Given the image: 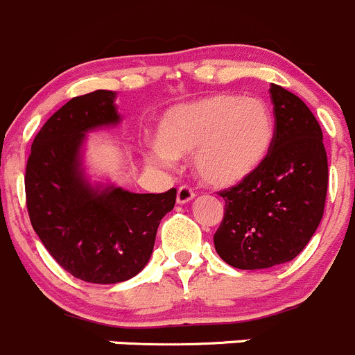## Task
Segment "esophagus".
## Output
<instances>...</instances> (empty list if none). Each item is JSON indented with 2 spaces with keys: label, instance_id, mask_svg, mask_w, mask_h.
Listing matches in <instances>:
<instances>
[{
  "label": "esophagus",
  "instance_id": "1",
  "mask_svg": "<svg viewBox=\"0 0 355 355\" xmlns=\"http://www.w3.org/2000/svg\"><path fill=\"white\" fill-rule=\"evenodd\" d=\"M194 198H196V192L192 191L189 185H182V187H178V192H177V202L178 204H185Z\"/></svg>",
  "mask_w": 355,
  "mask_h": 355
}]
</instances>
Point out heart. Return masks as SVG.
<instances>
[{
    "instance_id": "obj_1",
    "label": "heart",
    "mask_w": 355,
    "mask_h": 355,
    "mask_svg": "<svg viewBox=\"0 0 355 355\" xmlns=\"http://www.w3.org/2000/svg\"><path fill=\"white\" fill-rule=\"evenodd\" d=\"M273 142V118L263 101L214 94L175 106L157 127V144L148 159L171 164L194 155L196 173L214 187L245 180L266 157Z\"/></svg>"
}]
</instances>
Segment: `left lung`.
<instances>
[{
	"instance_id": "left-lung-1",
	"label": "left lung",
	"mask_w": 355,
	"mask_h": 355,
	"mask_svg": "<svg viewBox=\"0 0 355 355\" xmlns=\"http://www.w3.org/2000/svg\"><path fill=\"white\" fill-rule=\"evenodd\" d=\"M273 142L245 180L218 194L225 199L214 234L218 256L239 270H264L302 252L324 213L328 157L323 132L302 99L270 85Z\"/></svg>"
}]
</instances>
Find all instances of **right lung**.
<instances>
[{
  "label": "right lung",
  "mask_w": 355,
  "mask_h": 355,
  "mask_svg": "<svg viewBox=\"0 0 355 355\" xmlns=\"http://www.w3.org/2000/svg\"><path fill=\"white\" fill-rule=\"evenodd\" d=\"M113 101V91L71 98L37 132L25 168L34 232L63 270L103 285L128 280L148 264L161 218L177 199V189L134 194L84 180L78 157L85 132L118 123Z\"/></svg>",
  "instance_id": "1"
}]
</instances>
